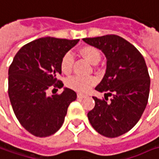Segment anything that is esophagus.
<instances>
[{
  "label": "esophagus",
  "instance_id": "1",
  "mask_svg": "<svg viewBox=\"0 0 159 159\" xmlns=\"http://www.w3.org/2000/svg\"><path fill=\"white\" fill-rule=\"evenodd\" d=\"M86 95L84 94H82V93H77V98L78 99H84V98H86Z\"/></svg>",
  "mask_w": 159,
  "mask_h": 159
}]
</instances>
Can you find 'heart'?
I'll use <instances>...</instances> for the list:
<instances>
[{"mask_svg": "<svg viewBox=\"0 0 159 159\" xmlns=\"http://www.w3.org/2000/svg\"><path fill=\"white\" fill-rule=\"evenodd\" d=\"M80 54L89 61L91 64L96 65L100 62L101 54L100 52L95 47L86 45L82 47L79 50ZM73 64H74V57L70 52H66L63 55L60 60V70L65 75H68L72 72ZM66 85L73 90L79 93H86L91 87L96 84V79L92 76H72L66 80Z\"/></svg>", "mask_w": 159, "mask_h": 159, "instance_id": "1", "label": "heart"}]
</instances>
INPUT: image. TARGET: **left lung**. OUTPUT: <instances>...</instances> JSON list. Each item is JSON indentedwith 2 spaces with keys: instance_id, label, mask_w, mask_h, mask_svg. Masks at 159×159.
I'll use <instances>...</instances> for the list:
<instances>
[{
  "instance_id": "obj_1",
  "label": "left lung",
  "mask_w": 159,
  "mask_h": 159,
  "mask_svg": "<svg viewBox=\"0 0 159 159\" xmlns=\"http://www.w3.org/2000/svg\"><path fill=\"white\" fill-rule=\"evenodd\" d=\"M83 41L107 59L104 77L95 88L105 93L106 100L93 97L95 107L87 114L88 119L100 134L118 137L134 126L147 106L150 79L145 60L134 45L116 34ZM108 96H112L109 102Z\"/></svg>"
}]
</instances>
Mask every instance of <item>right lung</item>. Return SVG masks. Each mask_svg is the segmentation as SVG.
<instances>
[{"instance_id": "obj_1", "label": "right lung", "mask_w": 159, "mask_h": 159, "mask_svg": "<svg viewBox=\"0 0 159 159\" xmlns=\"http://www.w3.org/2000/svg\"><path fill=\"white\" fill-rule=\"evenodd\" d=\"M79 40L44 37L24 45L9 68V97L21 125L37 137L54 134L63 125L69 104L76 93L64 88L61 94L47 96L52 88H61L60 60Z\"/></svg>"}]
</instances>
